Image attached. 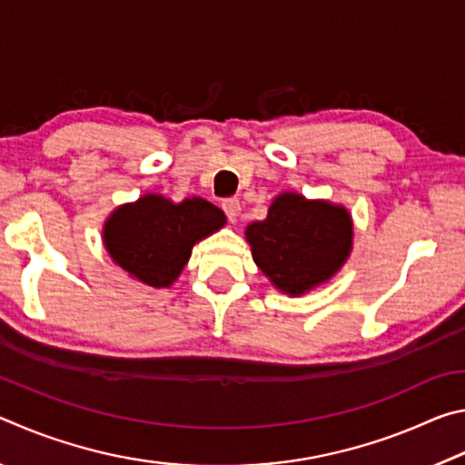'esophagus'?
I'll list each match as a JSON object with an SVG mask.
<instances>
[{"mask_svg": "<svg viewBox=\"0 0 465 465\" xmlns=\"http://www.w3.org/2000/svg\"><path fill=\"white\" fill-rule=\"evenodd\" d=\"M222 207H223L225 215H227V219H230L232 223L238 222L240 211H242V207H240V201H238V199H227V201H223V203H222Z\"/></svg>", "mask_w": 465, "mask_h": 465, "instance_id": "34e87169", "label": "esophagus"}]
</instances>
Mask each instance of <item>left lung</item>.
Listing matches in <instances>:
<instances>
[{"label": "left lung", "instance_id": "obj_1", "mask_svg": "<svg viewBox=\"0 0 465 465\" xmlns=\"http://www.w3.org/2000/svg\"><path fill=\"white\" fill-rule=\"evenodd\" d=\"M246 240L258 269L297 297L341 271L352 248V219L342 204L282 193L262 222L246 227Z\"/></svg>", "mask_w": 465, "mask_h": 465}]
</instances>
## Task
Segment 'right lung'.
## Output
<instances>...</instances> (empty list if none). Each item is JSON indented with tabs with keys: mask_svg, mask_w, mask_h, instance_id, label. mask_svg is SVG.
Segmentation results:
<instances>
[{
	"mask_svg": "<svg viewBox=\"0 0 465 465\" xmlns=\"http://www.w3.org/2000/svg\"><path fill=\"white\" fill-rule=\"evenodd\" d=\"M223 225V211L201 196L172 203L149 193L116 207L106 219L102 240L124 272L160 289L180 277L194 243Z\"/></svg>",
	"mask_w": 465,
	"mask_h": 465,
	"instance_id": "1",
	"label": "right lung"
}]
</instances>
